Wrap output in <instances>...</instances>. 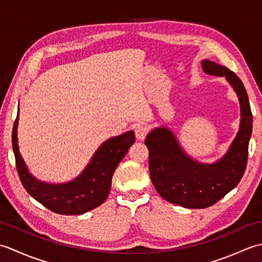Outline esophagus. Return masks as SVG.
<instances>
[{"label":"esophagus","mask_w":262,"mask_h":262,"mask_svg":"<svg viewBox=\"0 0 262 262\" xmlns=\"http://www.w3.org/2000/svg\"><path fill=\"white\" fill-rule=\"evenodd\" d=\"M134 132H135V135H136V138L138 141L145 140V137L147 135V129H146L145 126H143L141 124H137L134 127Z\"/></svg>","instance_id":"34e87169"}]
</instances>
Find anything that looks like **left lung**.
Here are the masks:
<instances>
[{
	"mask_svg": "<svg viewBox=\"0 0 262 262\" xmlns=\"http://www.w3.org/2000/svg\"><path fill=\"white\" fill-rule=\"evenodd\" d=\"M205 73L225 76L241 103V126L225 157L214 164L194 162L183 153L174 135L158 128L145 140L149 174L161 197L186 208H206L216 204L237 186L246 172L252 113L246 88L234 72L211 60H203Z\"/></svg>",
	"mask_w": 262,
	"mask_h": 262,
	"instance_id": "left-lung-1",
	"label": "left lung"
}]
</instances>
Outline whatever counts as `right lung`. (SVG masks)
<instances>
[{"mask_svg":"<svg viewBox=\"0 0 262 262\" xmlns=\"http://www.w3.org/2000/svg\"><path fill=\"white\" fill-rule=\"evenodd\" d=\"M16 127L18 117L12 129V147L22 185L37 202L62 215H80L101 205L108 198L116 168L135 142L134 132L110 138L99 147L91 163L75 180L64 185H47L36 180L28 172L19 152Z\"/></svg>","mask_w":262,"mask_h":262,"instance_id":"obj_1","label":"right lung"}]
</instances>
